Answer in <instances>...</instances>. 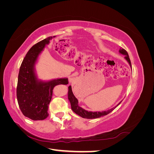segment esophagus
I'll use <instances>...</instances> for the list:
<instances>
[{
    "instance_id": "1",
    "label": "esophagus",
    "mask_w": 154,
    "mask_h": 154,
    "mask_svg": "<svg viewBox=\"0 0 154 154\" xmlns=\"http://www.w3.org/2000/svg\"><path fill=\"white\" fill-rule=\"evenodd\" d=\"M69 82L70 83H72L73 82V78H69Z\"/></svg>"
}]
</instances>
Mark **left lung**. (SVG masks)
I'll return each instance as SVG.
<instances>
[{
  "mask_svg": "<svg viewBox=\"0 0 154 154\" xmlns=\"http://www.w3.org/2000/svg\"><path fill=\"white\" fill-rule=\"evenodd\" d=\"M119 53L120 54H122L123 55L125 56V60H127V62L128 63L129 66H130V67L132 68V66H131V62H130V60L129 58V56L128 53L123 48H120ZM68 100H69L70 103H71V109L72 110V111L74 112H75L76 114H78V116H81L82 118H86V119H95V118H98L100 117H102V116H106L107 114H109L110 112H111L112 111L114 110L116 107H117L121 103L122 101H121L119 103L116 105L113 108H112L108 110H105V111H101V112H92V111H88L86 110L85 109H83V108H82L81 106H79L78 105V101L77 100L76 97L74 96V95L73 94V92L72 91V88L71 86L70 85L68 87Z\"/></svg>",
  "mask_w": 154,
  "mask_h": 154,
  "instance_id": "1",
  "label": "left lung"
}]
</instances>
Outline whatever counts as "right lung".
<instances>
[{
    "instance_id": "right-lung-1",
    "label": "right lung",
    "mask_w": 154,
    "mask_h": 154,
    "mask_svg": "<svg viewBox=\"0 0 154 154\" xmlns=\"http://www.w3.org/2000/svg\"><path fill=\"white\" fill-rule=\"evenodd\" d=\"M54 36H49L34 45L22 61L18 77L17 97L18 106L26 117L32 120H44L48 116V107L53 91L58 85L68 84V78L43 81L38 78L35 65L42 51Z\"/></svg>"
}]
</instances>
